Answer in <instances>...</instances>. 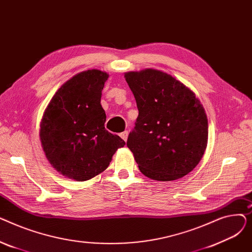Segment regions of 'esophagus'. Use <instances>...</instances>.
<instances>
[{"label":"esophagus","mask_w":252,"mask_h":252,"mask_svg":"<svg viewBox=\"0 0 252 252\" xmlns=\"http://www.w3.org/2000/svg\"><path fill=\"white\" fill-rule=\"evenodd\" d=\"M127 136H128L127 130H125V131H123V133L121 134V137H122V139H123V140H125V141H126V139H127Z\"/></svg>","instance_id":"obj_1"}]
</instances>
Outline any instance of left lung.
I'll use <instances>...</instances> for the list:
<instances>
[{"label": "left lung", "mask_w": 252, "mask_h": 252, "mask_svg": "<svg viewBox=\"0 0 252 252\" xmlns=\"http://www.w3.org/2000/svg\"><path fill=\"white\" fill-rule=\"evenodd\" d=\"M139 115L126 145L141 173L156 181H174L199 163L207 146L208 123L194 93L156 69L125 73Z\"/></svg>", "instance_id": "left-lung-1"}]
</instances>
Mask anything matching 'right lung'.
I'll return each mask as SVG.
<instances>
[{"label":"right lung","instance_id":"obj_1","mask_svg":"<svg viewBox=\"0 0 252 252\" xmlns=\"http://www.w3.org/2000/svg\"><path fill=\"white\" fill-rule=\"evenodd\" d=\"M108 74L86 70L61 86L44 112L39 139L47 159L65 177L83 182L108 167L126 142L105 129L102 90Z\"/></svg>","mask_w":252,"mask_h":252}]
</instances>
